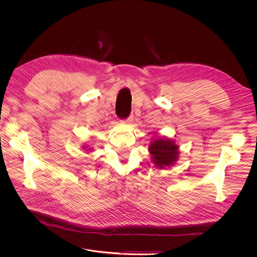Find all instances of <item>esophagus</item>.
<instances>
[{
	"label": "esophagus",
	"instance_id": "34e87169",
	"mask_svg": "<svg viewBox=\"0 0 257 257\" xmlns=\"http://www.w3.org/2000/svg\"><path fill=\"white\" fill-rule=\"evenodd\" d=\"M132 120H133V116L130 115L129 117H127V118L124 120V123H125V124H131Z\"/></svg>",
	"mask_w": 257,
	"mask_h": 257
}]
</instances>
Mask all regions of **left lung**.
I'll list each match as a JSON object with an SVG mask.
<instances>
[{
	"label": "left lung",
	"instance_id": "1",
	"mask_svg": "<svg viewBox=\"0 0 257 257\" xmlns=\"http://www.w3.org/2000/svg\"><path fill=\"white\" fill-rule=\"evenodd\" d=\"M178 148L179 147L174 141L169 139H156L149 146L153 164L159 169H165L166 167L174 165L179 156Z\"/></svg>",
	"mask_w": 257,
	"mask_h": 257
}]
</instances>
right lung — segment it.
I'll return each mask as SVG.
<instances>
[{
    "instance_id": "right-lung-1",
    "label": "right lung",
    "mask_w": 257,
    "mask_h": 257,
    "mask_svg": "<svg viewBox=\"0 0 257 257\" xmlns=\"http://www.w3.org/2000/svg\"><path fill=\"white\" fill-rule=\"evenodd\" d=\"M87 147H88V146H87ZM87 147H85V148H84V149H86V148H87ZM87 150H90V149H87Z\"/></svg>"
}]
</instances>
